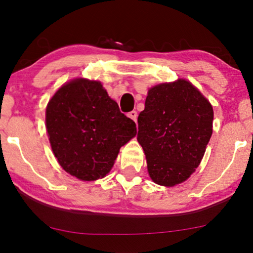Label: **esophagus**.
I'll use <instances>...</instances> for the list:
<instances>
[{"instance_id": "esophagus-1", "label": "esophagus", "mask_w": 253, "mask_h": 253, "mask_svg": "<svg viewBox=\"0 0 253 253\" xmlns=\"http://www.w3.org/2000/svg\"><path fill=\"white\" fill-rule=\"evenodd\" d=\"M127 116L129 117L130 119H132V121L136 123V121H137V113H136L135 110H132V111H130V113H128Z\"/></svg>"}]
</instances>
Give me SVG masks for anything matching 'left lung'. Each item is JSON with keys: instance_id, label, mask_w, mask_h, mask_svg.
Segmentation results:
<instances>
[{"instance_id": "8db88e82", "label": "left lung", "mask_w": 253, "mask_h": 253, "mask_svg": "<svg viewBox=\"0 0 253 253\" xmlns=\"http://www.w3.org/2000/svg\"><path fill=\"white\" fill-rule=\"evenodd\" d=\"M213 116L211 102L186 79L148 89L137 140L154 183L172 187L195 172L212 136Z\"/></svg>"}]
</instances>
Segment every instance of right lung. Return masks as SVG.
I'll return each instance as SVG.
<instances>
[{
	"label": "right lung",
	"instance_id": "add662e5",
	"mask_svg": "<svg viewBox=\"0 0 253 253\" xmlns=\"http://www.w3.org/2000/svg\"><path fill=\"white\" fill-rule=\"evenodd\" d=\"M51 149L63 170L80 181L104 178L119 149L137 134L136 124L121 113L98 80L75 78L63 84L45 108Z\"/></svg>",
	"mask_w": 253,
	"mask_h": 253
}]
</instances>
